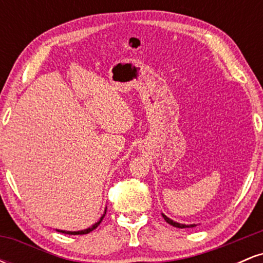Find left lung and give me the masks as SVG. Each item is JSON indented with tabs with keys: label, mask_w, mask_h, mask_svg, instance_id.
Returning <instances> with one entry per match:
<instances>
[{
	"label": "left lung",
	"mask_w": 263,
	"mask_h": 263,
	"mask_svg": "<svg viewBox=\"0 0 263 263\" xmlns=\"http://www.w3.org/2000/svg\"><path fill=\"white\" fill-rule=\"evenodd\" d=\"M163 215V218H164V220L165 221L168 222V224L170 225H172V226H176V228H180V229H185V228H194L195 225H184V224H178V222H176V221H173V220H171L170 218H167V216L164 215V214H162Z\"/></svg>",
	"instance_id": "left-lung-1"
}]
</instances>
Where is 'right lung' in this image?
<instances>
[{"instance_id": "obj_1", "label": "right lung", "mask_w": 263, "mask_h": 263, "mask_svg": "<svg viewBox=\"0 0 263 263\" xmlns=\"http://www.w3.org/2000/svg\"><path fill=\"white\" fill-rule=\"evenodd\" d=\"M105 214H106V211H105ZM105 214L104 215L101 216V219L99 220L98 222H96L95 225H92L91 228H89V229H86V230H81V231H63V230H59L60 232H63V234H68V235H85V234H89L90 231H92L93 229H96L98 228L99 225H100V222L102 221V219H104V216H105Z\"/></svg>"}]
</instances>
